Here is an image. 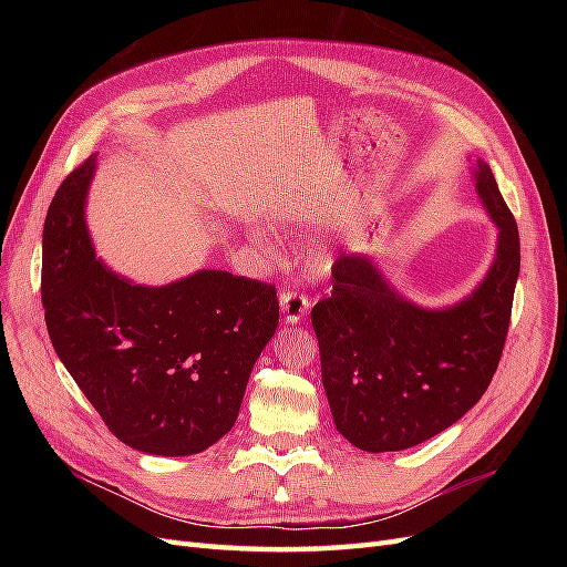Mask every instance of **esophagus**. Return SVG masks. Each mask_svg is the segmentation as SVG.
<instances>
[{"instance_id": "esophagus-1", "label": "esophagus", "mask_w": 567, "mask_h": 567, "mask_svg": "<svg viewBox=\"0 0 567 567\" xmlns=\"http://www.w3.org/2000/svg\"><path fill=\"white\" fill-rule=\"evenodd\" d=\"M279 302H281V315H284L286 323H298L307 312H310V307H312V302L305 296L296 293V290H284V293L279 296Z\"/></svg>"}]
</instances>
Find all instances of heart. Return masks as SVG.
Segmentation results:
<instances>
[{
    "label": "heart",
    "mask_w": 567,
    "mask_h": 567,
    "mask_svg": "<svg viewBox=\"0 0 567 567\" xmlns=\"http://www.w3.org/2000/svg\"><path fill=\"white\" fill-rule=\"evenodd\" d=\"M252 236L257 238V241H265V234L260 229H252Z\"/></svg>",
    "instance_id": "1"
}]
</instances>
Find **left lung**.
I'll use <instances>...</instances> for the list:
<instances>
[{"label":"left lung","mask_w":567,"mask_h":567,"mask_svg":"<svg viewBox=\"0 0 567 567\" xmlns=\"http://www.w3.org/2000/svg\"><path fill=\"white\" fill-rule=\"evenodd\" d=\"M471 175L499 234L494 260L468 296L419 305L375 257L346 252L333 265L331 296L312 310L333 423L362 452H402L447 431L483 398L499 367L520 238L489 165L473 161Z\"/></svg>","instance_id":"8db88e82"}]
</instances>
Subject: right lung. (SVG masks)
Listing matches in <instances>:
<instances>
[{
	"instance_id": "1",
	"label": "right lung",
	"mask_w": 567,
	"mask_h": 567,
	"mask_svg": "<svg viewBox=\"0 0 567 567\" xmlns=\"http://www.w3.org/2000/svg\"><path fill=\"white\" fill-rule=\"evenodd\" d=\"M96 153L65 177L42 231V305L59 359L109 431L153 456H192L231 431L277 333L274 286L198 269L134 284L96 257L87 194Z\"/></svg>"
}]
</instances>
